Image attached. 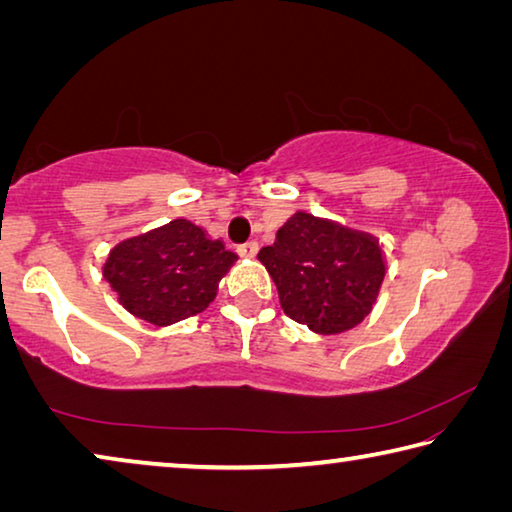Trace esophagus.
I'll return each mask as SVG.
<instances>
[{
  "mask_svg": "<svg viewBox=\"0 0 512 512\" xmlns=\"http://www.w3.org/2000/svg\"><path fill=\"white\" fill-rule=\"evenodd\" d=\"M257 250H259L257 241H246V244H241V246L237 248V253H239L241 257H255Z\"/></svg>",
  "mask_w": 512,
  "mask_h": 512,
  "instance_id": "1",
  "label": "esophagus"
}]
</instances>
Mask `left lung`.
<instances>
[{
	"instance_id": "1",
	"label": "left lung",
	"mask_w": 512,
	"mask_h": 512,
	"mask_svg": "<svg viewBox=\"0 0 512 512\" xmlns=\"http://www.w3.org/2000/svg\"><path fill=\"white\" fill-rule=\"evenodd\" d=\"M284 314L316 334H341L366 318L386 275L379 241L341 223L296 212L257 255Z\"/></svg>"
}]
</instances>
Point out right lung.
<instances>
[{"label":"right lung","mask_w":512,"mask_h":512,"mask_svg":"<svg viewBox=\"0 0 512 512\" xmlns=\"http://www.w3.org/2000/svg\"><path fill=\"white\" fill-rule=\"evenodd\" d=\"M237 255L187 219L121 241L103 264V277L126 311L151 325L201 314Z\"/></svg>","instance_id":"obj_1"}]
</instances>
